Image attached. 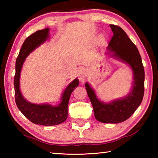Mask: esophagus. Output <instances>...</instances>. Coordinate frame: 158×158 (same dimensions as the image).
Wrapping results in <instances>:
<instances>
[{
    "label": "esophagus",
    "mask_w": 158,
    "mask_h": 158,
    "mask_svg": "<svg viewBox=\"0 0 158 158\" xmlns=\"http://www.w3.org/2000/svg\"><path fill=\"white\" fill-rule=\"evenodd\" d=\"M87 74L88 73H87L86 69L85 68L80 69L78 72V74H77L79 81L82 83L84 82L87 78Z\"/></svg>",
    "instance_id": "34e87169"
}]
</instances>
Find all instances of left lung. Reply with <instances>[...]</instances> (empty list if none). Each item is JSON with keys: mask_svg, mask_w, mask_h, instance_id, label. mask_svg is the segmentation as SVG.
Here are the masks:
<instances>
[{"mask_svg": "<svg viewBox=\"0 0 158 158\" xmlns=\"http://www.w3.org/2000/svg\"><path fill=\"white\" fill-rule=\"evenodd\" d=\"M114 35L107 47L109 56L126 63L133 73L132 86L123 98L110 102H104L98 98L89 83L85 84L95 118L104 123H119L132 116L143 100L144 93V68L141 56L135 44L126 33L118 26L110 25Z\"/></svg>", "mask_w": 158, "mask_h": 158, "instance_id": "1", "label": "left lung"}]
</instances>
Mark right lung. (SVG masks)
Segmentation results:
<instances>
[{
  "label": "right lung",
  "mask_w": 158,
  "mask_h": 158,
  "mask_svg": "<svg viewBox=\"0 0 158 158\" xmlns=\"http://www.w3.org/2000/svg\"><path fill=\"white\" fill-rule=\"evenodd\" d=\"M49 28L37 31L26 39L21 47L15 65L14 86L15 102L17 107L29 121L35 124L52 126L60 124L65 121L68 114V103L71 93L78 86V79L73 80L64 90L58 105L31 103L23 98L20 90V75L23 64L26 57L49 38Z\"/></svg>",
  "instance_id": "1"
}]
</instances>
